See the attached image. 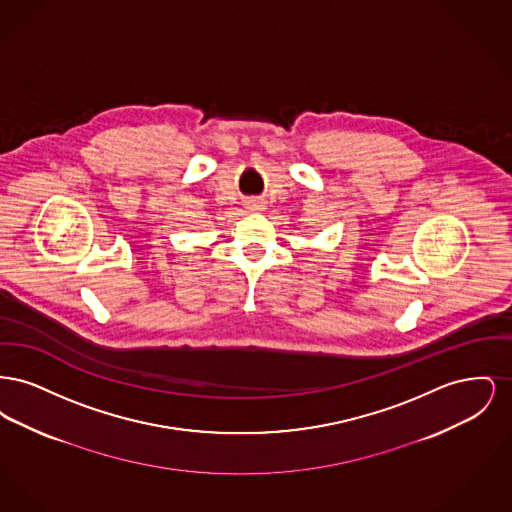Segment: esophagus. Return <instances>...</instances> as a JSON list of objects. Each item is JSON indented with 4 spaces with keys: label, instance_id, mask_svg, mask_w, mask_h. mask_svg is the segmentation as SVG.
<instances>
[{
    "label": "esophagus",
    "instance_id": "esophagus-1",
    "mask_svg": "<svg viewBox=\"0 0 512 512\" xmlns=\"http://www.w3.org/2000/svg\"><path fill=\"white\" fill-rule=\"evenodd\" d=\"M247 207H249L251 211H261V209H265V201H259V199H251V201H247Z\"/></svg>",
    "mask_w": 512,
    "mask_h": 512
}]
</instances>
